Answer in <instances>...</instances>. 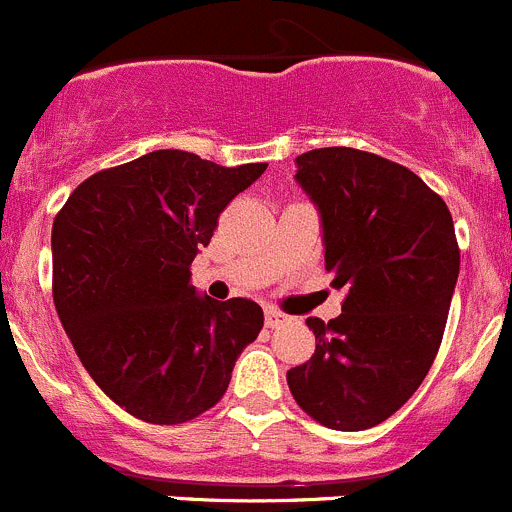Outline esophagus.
Segmentation results:
<instances>
[{"instance_id":"34e87169","label":"esophagus","mask_w":512,"mask_h":512,"mask_svg":"<svg viewBox=\"0 0 512 512\" xmlns=\"http://www.w3.org/2000/svg\"><path fill=\"white\" fill-rule=\"evenodd\" d=\"M293 318L288 316V313H283V311H278V308H266V326L268 328H281V326H286V323H291Z\"/></svg>"}]
</instances>
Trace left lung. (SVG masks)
<instances>
[{
	"instance_id": "1",
	"label": "left lung",
	"mask_w": 512,
	"mask_h": 512,
	"mask_svg": "<svg viewBox=\"0 0 512 512\" xmlns=\"http://www.w3.org/2000/svg\"><path fill=\"white\" fill-rule=\"evenodd\" d=\"M296 181L321 211L341 316L308 318L311 361L286 373L298 406L333 430L391 418L443 341L460 249L445 201L406 166L348 146L306 151Z\"/></svg>"
}]
</instances>
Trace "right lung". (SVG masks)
Returning a JSON list of instances; mask_svg holds the SVG:
<instances>
[{
	"instance_id": "1",
	"label": "right lung",
	"mask_w": 512,
	"mask_h": 512,
	"mask_svg": "<svg viewBox=\"0 0 512 512\" xmlns=\"http://www.w3.org/2000/svg\"><path fill=\"white\" fill-rule=\"evenodd\" d=\"M266 166L159 149L96 171L54 219L59 321L96 386L139 421L176 426L214 408L263 328L249 298L199 296L191 261Z\"/></svg>"
}]
</instances>
